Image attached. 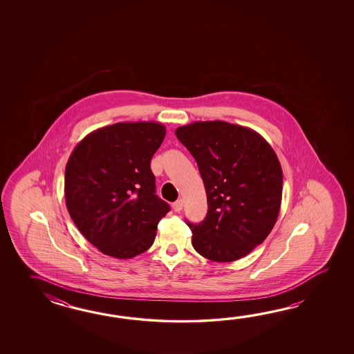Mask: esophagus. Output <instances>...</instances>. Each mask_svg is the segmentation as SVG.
Masks as SVG:
<instances>
[{
    "label": "esophagus",
    "instance_id": "esophagus-1",
    "mask_svg": "<svg viewBox=\"0 0 354 354\" xmlns=\"http://www.w3.org/2000/svg\"><path fill=\"white\" fill-rule=\"evenodd\" d=\"M172 209H174V211H176V212H180V211L183 209V200L180 198V200H177L176 203H172Z\"/></svg>",
    "mask_w": 354,
    "mask_h": 354
}]
</instances>
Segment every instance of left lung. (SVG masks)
Instances as JSON below:
<instances>
[{"label": "left lung", "instance_id": "8db88e82", "mask_svg": "<svg viewBox=\"0 0 354 354\" xmlns=\"http://www.w3.org/2000/svg\"><path fill=\"white\" fill-rule=\"evenodd\" d=\"M194 156L207 196V215L187 223L192 245L214 262H233L263 243L279 218L282 168L271 145L252 129L195 121L176 129Z\"/></svg>", "mask_w": 354, "mask_h": 354}]
</instances>
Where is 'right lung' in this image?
Listing matches in <instances>:
<instances>
[{
  "instance_id": "obj_1",
  "label": "right lung",
  "mask_w": 354,
  "mask_h": 354,
  "mask_svg": "<svg viewBox=\"0 0 354 354\" xmlns=\"http://www.w3.org/2000/svg\"><path fill=\"white\" fill-rule=\"evenodd\" d=\"M165 136L160 122H118L84 136L68 159V212L106 256L129 259L148 250L159 220L171 210L156 195L151 169Z\"/></svg>"
}]
</instances>
